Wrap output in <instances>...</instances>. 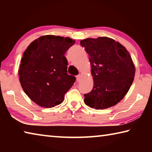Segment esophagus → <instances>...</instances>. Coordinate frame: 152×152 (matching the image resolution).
Wrapping results in <instances>:
<instances>
[{"label":"esophagus","instance_id":"34e87169","mask_svg":"<svg viewBox=\"0 0 152 152\" xmlns=\"http://www.w3.org/2000/svg\"><path fill=\"white\" fill-rule=\"evenodd\" d=\"M81 78H82V76L80 75V74H79V75L76 76V80H77V82H80V81Z\"/></svg>","mask_w":152,"mask_h":152}]
</instances>
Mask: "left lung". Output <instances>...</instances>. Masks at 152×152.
Returning a JSON list of instances; mask_svg holds the SVG:
<instances>
[{"instance_id":"left-lung-1","label":"left lung","mask_w":152,"mask_h":152,"mask_svg":"<svg viewBox=\"0 0 152 152\" xmlns=\"http://www.w3.org/2000/svg\"><path fill=\"white\" fill-rule=\"evenodd\" d=\"M89 56L93 88L85 94L84 102L95 109H104L117 104L129 90L135 69L132 57L120 43L101 37L80 41Z\"/></svg>"}]
</instances>
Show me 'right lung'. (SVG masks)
Masks as SVG:
<instances>
[{
	"instance_id": "obj_1",
	"label": "right lung",
	"mask_w": 152,
	"mask_h": 152,
	"mask_svg": "<svg viewBox=\"0 0 152 152\" xmlns=\"http://www.w3.org/2000/svg\"><path fill=\"white\" fill-rule=\"evenodd\" d=\"M75 41L70 37L43 35L33 41L23 53L19 75L23 89L40 107L61 104L76 78L67 73L64 54Z\"/></svg>"
}]
</instances>
